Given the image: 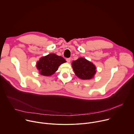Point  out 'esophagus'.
<instances>
[{"label": "esophagus", "instance_id": "34e87169", "mask_svg": "<svg viewBox=\"0 0 134 134\" xmlns=\"http://www.w3.org/2000/svg\"><path fill=\"white\" fill-rule=\"evenodd\" d=\"M66 61L67 62V63H70L71 61V58H67L66 59Z\"/></svg>", "mask_w": 134, "mask_h": 134}]
</instances>
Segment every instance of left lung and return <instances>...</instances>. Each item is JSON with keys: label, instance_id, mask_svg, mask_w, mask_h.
I'll return each instance as SVG.
<instances>
[{"label": "left lung", "instance_id": "obj_1", "mask_svg": "<svg viewBox=\"0 0 134 134\" xmlns=\"http://www.w3.org/2000/svg\"><path fill=\"white\" fill-rule=\"evenodd\" d=\"M71 65L75 74L81 80H91L94 77L97 72L95 66L82 57L72 61Z\"/></svg>", "mask_w": 134, "mask_h": 134}]
</instances>
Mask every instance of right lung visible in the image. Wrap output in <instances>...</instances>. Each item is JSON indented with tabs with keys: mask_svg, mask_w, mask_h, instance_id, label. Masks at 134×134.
I'll list each match as a JSON object with an SVG mask.
<instances>
[{
	"mask_svg": "<svg viewBox=\"0 0 134 134\" xmlns=\"http://www.w3.org/2000/svg\"><path fill=\"white\" fill-rule=\"evenodd\" d=\"M66 62V60L62 57L50 53L40 58L37 62L36 67L40 74L50 76L58 70L59 66Z\"/></svg>",
	"mask_w": 134,
	"mask_h": 134,
	"instance_id": "right-lung-1",
	"label": "right lung"
}]
</instances>
